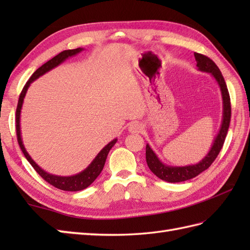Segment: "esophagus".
Listing matches in <instances>:
<instances>
[{
    "label": "esophagus",
    "instance_id": "1",
    "mask_svg": "<svg viewBox=\"0 0 250 250\" xmlns=\"http://www.w3.org/2000/svg\"><path fill=\"white\" fill-rule=\"evenodd\" d=\"M143 130V125L139 122H133V124H131L129 125V132L130 133H141Z\"/></svg>",
    "mask_w": 250,
    "mask_h": 250
}]
</instances>
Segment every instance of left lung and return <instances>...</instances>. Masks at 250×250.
Listing matches in <instances>:
<instances>
[{
    "mask_svg": "<svg viewBox=\"0 0 250 250\" xmlns=\"http://www.w3.org/2000/svg\"><path fill=\"white\" fill-rule=\"evenodd\" d=\"M194 58L198 70L201 72L211 74V76L215 78V81L218 83V86L220 88L222 97V121L218 134L216 135L208 153L196 164H191V166L185 167L167 166V164H164L163 162H161L160 159H159L156 153L153 152L149 145H146V162L148 167L150 168V171L155 174L157 177L167 183H180L185 182V180H189L191 178L198 176L199 174L208 168L210 167V164L215 161L217 156L219 155L221 148L224 146V143L228 133V129H229L230 125V95L229 91H228L224 76H222L218 66H217L215 64V62L213 60H210L208 57L194 52Z\"/></svg>",
    "mask_w": 250,
    "mask_h": 250,
    "instance_id": "1",
    "label": "left lung"
}]
</instances>
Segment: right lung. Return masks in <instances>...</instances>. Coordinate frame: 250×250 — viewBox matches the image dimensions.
<instances>
[{
	"instance_id": "obj_1",
	"label": "right lung",
	"mask_w": 250,
	"mask_h": 250,
	"mask_svg": "<svg viewBox=\"0 0 250 250\" xmlns=\"http://www.w3.org/2000/svg\"><path fill=\"white\" fill-rule=\"evenodd\" d=\"M83 48H76V49H70V50H64L60 52L59 55H57L56 57L52 58L51 60L47 61L45 64L42 65L41 67L37 68V70L32 74V76L26 83L24 84V87L22 89V91L20 93L19 101H18V105H17V109H16V132H17V140H18V144L22 150L24 157L26 158V160L30 162L32 167H34L35 171L40 174V176L43 177L47 183L54 186V187L64 190V191H81L86 189L91 185L97 177L100 175V173L102 172V169L104 167V164L106 161V158H107V155L109 150L111 149L117 139L113 140L109 142L107 145H106L102 150H101L97 157L93 159V161L89 164V166L82 171L81 173L72 175V176H58V175H54L50 173H47L44 171L41 167L37 166V164L34 162L33 159L31 158V156L26 151L24 148V145L22 143V139H21V130H20V113H21V108H22V104H23V99L25 97V93L28 91V88L30 87V84L33 83L35 79L41 77L42 75H44L45 73L49 72L52 68H55L56 66L60 65L62 62H64L67 58L76 56L79 52L83 51Z\"/></svg>"
}]
</instances>
